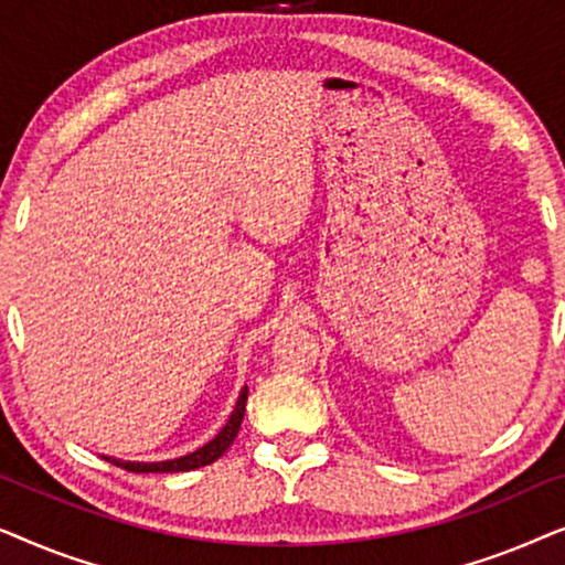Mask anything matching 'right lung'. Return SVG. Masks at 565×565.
Wrapping results in <instances>:
<instances>
[{"label": "right lung", "mask_w": 565, "mask_h": 565, "mask_svg": "<svg viewBox=\"0 0 565 565\" xmlns=\"http://www.w3.org/2000/svg\"><path fill=\"white\" fill-rule=\"evenodd\" d=\"M246 396H249V391L244 388L238 393V401L234 412L228 416L226 427H223L211 443L198 447L195 452L182 455V458H174V460H161V462H130V460H115V458H105V460H110L113 466H118L122 470H130V473H180V470H195V468L211 466L213 460H218L221 455L228 450L231 443H234V437L238 435V427H242V419L246 412Z\"/></svg>", "instance_id": "right-lung-1"}]
</instances>
